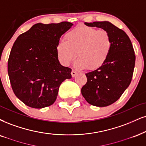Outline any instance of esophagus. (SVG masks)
Listing matches in <instances>:
<instances>
[{
  "label": "esophagus",
  "mask_w": 146,
  "mask_h": 146,
  "mask_svg": "<svg viewBox=\"0 0 146 146\" xmlns=\"http://www.w3.org/2000/svg\"><path fill=\"white\" fill-rule=\"evenodd\" d=\"M71 74H72V76L74 77L77 74V72L76 71V70H72V72H71Z\"/></svg>",
  "instance_id": "34e87169"
}]
</instances>
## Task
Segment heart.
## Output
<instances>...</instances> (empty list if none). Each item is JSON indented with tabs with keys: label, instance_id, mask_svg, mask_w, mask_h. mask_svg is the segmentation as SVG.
Returning <instances> with one entry per match:
<instances>
[{
	"label": "heart",
	"instance_id": "1",
	"mask_svg": "<svg viewBox=\"0 0 146 146\" xmlns=\"http://www.w3.org/2000/svg\"><path fill=\"white\" fill-rule=\"evenodd\" d=\"M65 41L57 44V57L68 66L78 56L75 66L80 69L97 70L105 64L110 53L112 41L107 30L79 26L66 34Z\"/></svg>",
	"mask_w": 146,
	"mask_h": 146
}]
</instances>
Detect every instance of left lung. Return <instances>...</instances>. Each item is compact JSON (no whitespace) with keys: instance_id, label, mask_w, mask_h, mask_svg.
<instances>
[{"instance_id":"left-lung-1","label":"left lung","mask_w":146,"mask_h":146,"mask_svg":"<svg viewBox=\"0 0 146 146\" xmlns=\"http://www.w3.org/2000/svg\"><path fill=\"white\" fill-rule=\"evenodd\" d=\"M87 26L107 30L112 46L110 55L102 67L85 74L87 82L81 89L84 98L91 105L106 107L116 102L132 80L135 55L132 43L123 30L109 21L85 22Z\"/></svg>"}]
</instances>
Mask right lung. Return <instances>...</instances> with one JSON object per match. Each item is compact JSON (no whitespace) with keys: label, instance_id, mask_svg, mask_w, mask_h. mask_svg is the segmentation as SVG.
<instances>
[{"label":"right lung","instance_id":"1","mask_svg":"<svg viewBox=\"0 0 146 146\" xmlns=\"http://www.w3.org/2000/svg\"><path fill=\"white\" fill-rule=\"evenodd\" d=\"M72 26L68 21L36 23L14 42L8 74L16 97L26 106L43 108L52 105L62 82L72 78V70L59 63L56 48L62 35Z\"/></svg>","mask_w":146,"mask_h":146}]
</instances>
